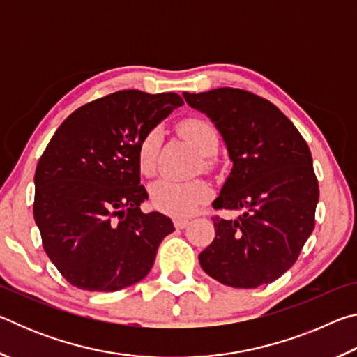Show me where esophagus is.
Here are the masks:
<instances>
[{"instance_id": "obj_1", "label": "esophagus", "mask_w": 357, "mask_h": 357, "mask_svg": "<svg viewBox=\"0 0 357 357\" xmlns=\"http://www.w3.org/2000/svg\"><path fill=\"white\" fill-rule=\"evenodd\" d=\"M173 223H174V227H176L178 229H183V228H185L187 225H189V220H187V219H174Z\"/></svg>"}]
</instances>
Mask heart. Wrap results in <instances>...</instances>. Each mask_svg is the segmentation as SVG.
Listing matches in <instances>:
<instances>
[{
  "label": "heart",
  "instance_id": "heart-1",
  "mask_svg": "<svg viewBox=\"0 0 357 357\" xmlns=\"http://www.w3.org/2000/svg\"><path fill=\"white\" fill-rule=\"evenodd\" d=\"M179 134L192 144V148L203 157H211L219 148V135L215 129L206 121L200 118L184 119L178 126ZM162 134L159 129L149 130L142 138L137 149V165L143 174H153L155 167V155ZM211 195L209 187L202 181H189V183H178V181L160 179L151 185V203L162 213L184 217L192 214L198 204L206 202Z\"/></svg>",
  "mask_w": 357,
  "mask_h": 357
}]
</instances>
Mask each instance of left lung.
I'll list each match as a JSON object with an SVG mask.
<instances>
[{"label":"left lung","instance_id":"left-lung-1","mask_svg":"<svg viewBox=\"0 0 357 357\" xmlns=\"http://www.w3.org/2000/svg\"><path fill=\"white\" fill-rule=\"evenodd\" d=\"M183 98L213 121L233 164L213 206L243 211L234 220L214 217L215 238L198 255L200 266L234 288L274 282L315 227L319 190L310 149L279 108L244 89Z\"/></svg>","mask_w":357,"mask_h":357}]
</instances>
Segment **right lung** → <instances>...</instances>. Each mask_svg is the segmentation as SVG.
<instances>
[{
	"label": "right lung",
	"mask_w": 357,
	"mask_h": 357,
	"mask_svg": "<svg viewBox=\"0 0 357 357\" xmlns=\"http://www.w3.org/2000/svg\"><path fill=\"white\" fill-rule=\"evenodd\" d=\"M184 102L176 93L118 91L59 126L34 174V220L44 250L70 285L118 291L148 275L170 217L142 213L137 149Z\"/></svg>",
	"instance_id": "right-lung-1"
}]
</instances>
